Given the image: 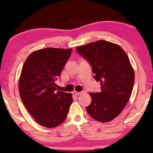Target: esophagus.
<instances>
[{
	"mask_svg": "<svg viewBox=\"0 0 153 153\" xmlns=\"http://www.w3.org/2000/svg\"><path fill=\"white\" fill-rule=\"evenodd\" d=\"M83 93H84V92H83V91H81V92L74 91L72 93L73 95H82V94H83Z\"/></svg>",
	"mask_w": 153,
	"mask_h": 153,
	"instance_id": "1",
	"label": "esophagus"
}]
</instances>
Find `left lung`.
Listing matches in <instances>:
<instances>
[{"label":"left lung","instance_id":"left-lung-1","mask_svg":"<svg viewBox=\"0 0 153 153\" xmlns=\"http://www.w3.org/2000/svg\"><path fill=\"white\" fill-rule=\"evenodd\" d=\"M76 51L89 62L94 79L101 85V92L90 93L87 112L96 120L109 122L123 111L132 91L134 72L128 56L120 46L104 40L78 47Z\"/></svg>","mask_w":153,"mask_h":153}]
</instances>
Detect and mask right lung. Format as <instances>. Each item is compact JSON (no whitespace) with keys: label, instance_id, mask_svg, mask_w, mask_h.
<instances>
[{"label":"right lung","instance_id":"right-lung-1","mask_svg":"<svg viewBox=\"0 0 153 153\" xmlns=\"http://www.w3.org/2000/svg\"><path fill=\"white\" fill-rule=\"evenodd\" d=\"M72 49L46 48L33 52L22 68L19 82L21 99L37 123L53 128L65 120L73 101L72 94L56 89Z\"/></svg>","mask_w":153,"mask_h":153}]
</instances>
